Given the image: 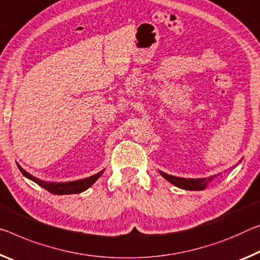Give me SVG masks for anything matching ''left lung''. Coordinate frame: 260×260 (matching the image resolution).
<instances>
[{
  "label": "left lung",
  "instance_id": "1",
  "mask_svg": "<svg viewBox=\"0 0 260 260\" xmlns=\"http://www.w3.org/2000/svg\"><path fill=\"white\" fill-rule=\"evenodd\" d=\"M160 176L163 178H166L169 183L174 184L175 186L183 188V189H187V191H203L207 185L212 182V180L215 178L216 176L219 175H214L211 177H207V178H182V177H176V176H171L168 175L166 172L159 171Z\"/></svg>",
  "mask_w": 260,
  "mask_h": 260
}]
</instances>
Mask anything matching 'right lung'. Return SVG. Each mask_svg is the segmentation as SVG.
Wrapping results in <instances>:
<instances>
[{"label": "right lung", "mask_w": 260, "mask_h": 260, "mask_svg": "<svg viewBox=\"0 0 260 260\" xmlns=\"http://www.w3.org/2000/svg\"><path fill=\"white\" fill-rule=\"evenodd\" d=\"M18 169L22 172L24 177L31 179L32 182H35L39 185V186L44 187L45 189H47L48 192L53 193V194H57V196H63V194H75V193H81L88 189L93 183L100 178L102 176L104 170H102L98 172L96 175H92L88 177V178H83V179H77V180H73V182H64V183H54V182H45V180H41L37 177L32 176L26 172L24 169L17 164Z\"/></svg>", "instance_id": "add662e5"}]
</instances>
